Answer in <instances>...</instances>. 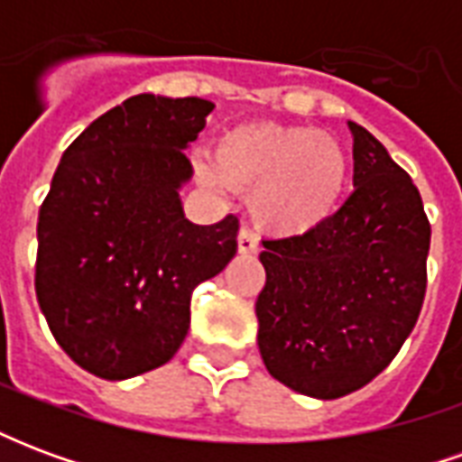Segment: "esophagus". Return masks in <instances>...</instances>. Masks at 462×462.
Instances as JSON below:
<instances>
[{"label":"esophagus","mask_w":462,"mask_h":462,"mask_svg":"<svg viewBox=\"0 0 462 462\" xmlns=\"http://www.w3.org/2000/svg\"><path fill=\"white\" fill-rule=\"evenodd\" d=\"M237 250H240V254H254L260 250V240L247 225H242L240 232H237Z\"/></svg>","instance_id":"obj_1"}]
</instances>
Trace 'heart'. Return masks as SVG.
<instances>
[{"instance_id": "heart-1", "label": "heart", "mask_w": 462, "mask_h": 462, "mask_svg": "<svg viewBox=\"0 0 462 462\" xmlns=\"http://www.w3.org/2000/svg\"><path fill=\"white\" fill-rule=\"evenodd\" d=\"M198 175L212 188L250 190V212L262 230L297 237L337 210L348 161L327 133L254 121L222 133L215 161L200 162Z\"/></svg>"}]
</instances>
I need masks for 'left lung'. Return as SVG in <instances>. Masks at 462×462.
Segmentation results:
<instances>
[{
  "label": "left lung",
  "instance_id": "1",
  "mask_svg": "<svg viewBox=\"0 0 462 462\" xmlns=\"http://www.w3.org/2000/svg\"><path fill=\"white\" fill-rule=\"evenodd\" d=\"M354 192L311 232L267 240L254 311L264 366L311 398L366 386L413 331L426 297L430 222L420 192L356 123Z\"/></svg>",
  "mask_w": 462,
  "mask_h": 462
}]
</instances>
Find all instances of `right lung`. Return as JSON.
Returning <instances> with one entry per match:
<instances>
[{"label":"right lung","instance_id":"obj_1","mask_svg":"<svg viewBox=\"0 0 462 462\" xmlns=\"http://www.w3.org/2000/svg\"><path fill=\"white\" fill-rule=\"evenodd\" d=\"M215 104L133 96L64 151L39 208L36 300L76 364L123 381L168 364L200 282L237 252L240 220L192 225L180 205L188 143Z\"/></svg>","mask_w":462,"mask_h":462}]
</instances>
